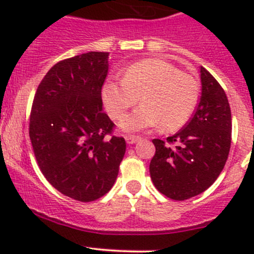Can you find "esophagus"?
<instances>
[{"mask_svg": "<svg viewBox=\"0 0 254 254\" xmlns=\"http://www.w3.org/2000/svg\"><path fill=\"white\" fill-rule=\"evenodd\" d=\"M125 140H127V142L129 143V145H132V143L139 141L140 137L135 136V135H127V136H125Z\"/></svg>", "mask_w": 254, "mask_h": 254, "instance_id": "obj_1", "label": "esophagus"}]
</instances>
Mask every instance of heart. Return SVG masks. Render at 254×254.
Listing matches in <instances>:
<instances>
[{
    "instance_id": "obj_1",
    "label": "heart",
    "mask_w": 254,
    "mask_h": 254,
    "mask_svg": "<svg viewBox=\"0 0 254 254\" xmlns=\"http://www.w3.org/2000/svg\"><path fill=\"white\" fill-rule=\"evenodd\" d=\"M140 101L136 111L122 120L127 131L155 127L165 131L181 129L189 120L199 98L195 78L161 59H145L125 68L123 79H108L102 88L106 111L114 120Z\"/></svg>"
}]
</instances>
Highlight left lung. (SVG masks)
I'll list each match as a JSON object with an SVG mask.
<instances>
[{
	"label": "left lung",
	"mask_w": 254,
	"mask_h": 254,
	"mask_svg": "<svg viewBox=\"0 0 254 254\" xmlns=\"http://www.w3.org/2000/svg\"><path fill=\"white\" fill-rule=\"evenodd\" d=\"M201 97L191 119L166 141L153 139L150 175L160 193L186 200L217 179L231 147V109L225 91L201 66Z\"/></svg>",
	"instance_id": "obj_1"
}]
</instances>
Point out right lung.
Instances as JSON below:
<instances>
[{"label":"right lung","mask_w":254,"mask_h":254,"mask_svg":"<svg viewBox=\"0 0 254 254\" xmlns=\"http://www.w3.org/2000/svg\"><path fill=\"white\" fill-rule=\"evenodd\" d=\"M108 55L91 51L59 61L38 86L30 111L40 171L60 193L83 203L111 190L127 148L102 107Z\"/></svg>","instance_id":"1"}]
</instances>
